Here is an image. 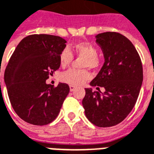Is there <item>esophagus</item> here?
Masks as SVG:
<instances>
[{
    "instance_id": "esophagus-1",
    "label": "esophagus",
    "mask_w": 154,
    "mask_h": 154,
    "mask_svg": "<svg viewBox=\"0 0 154 154\" xmlns=\"http://www.w3.org/2000/svg\"><path fill=\"white\" fill-rule=\"evenodd\" d=\"M75 88L76 87H75V86H73V85H70V91H73Z\"/></svg>"
}]
</instances>
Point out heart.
<instances>
[{
    "mask_svg": "<svg viewBox=\"0 0 154 154\" xmlns=\"http://www.w3.org/2000/svg\"><path fill=\"white\" fill-rule=\"evenodd\" d=\"M75 53L79 58H83L84 60L82 62L81 67H90L92 69H96L101 66L102 60L98 56V50L92 44L89 42H79L74 46ZM74 59V55L71 49L65 48L60 54V63L62 67H66L70 64ZM91 75L86 69L76 70L69 69L63 72L60 75V80L63 83L70 85H82L89 80Z\"/></svg>",
    "mask_w": 154,
    "mask_h": 154,
    "instance_id": "obj_1",
    "label": "heart"
}]
</instances>
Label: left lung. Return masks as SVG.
I'll return each instance as SVG.
<instances>
[{"mask_svg":"<svg viewBox=\"0 0 154 154\" xmlns=\"http://www.w3.org/2000/svg\"><path fill=\"white\" fill-rule=\"evenodd\" d=\"M105 62L92 87H104L100 94L86 88L83 106L88 120L98 127L120 123L133 110L143 80L139 54L129 39L119 32H106L96 35Z\"/></svg>","mask_w":154,"mask_h":154,"instance_id":"left-lung-1","label":"left lung"}]
</instances>
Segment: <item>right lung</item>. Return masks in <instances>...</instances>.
Wrapping results in <instances>:
<instances>
[{"instance_id":"1","label":"right lung","mask_w":154,"mask_h":154,"mask_svg":"<svg viewBox=\"0 0 154 154\" xmlns=\"http://www.w3.org/2000/svg\"><path fill=\"white\" fill-rule=\"evenodd\" d=\"M67 41L47 34L24 37L11 56L5 71V83L11 105L28 123L44 126L54 121L70 91L67 83L47 84L60 68V54Z\"/></svg>"}]
</instances>
